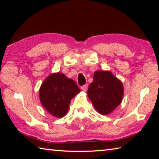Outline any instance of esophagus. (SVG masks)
<instances>
[{
	"mask_svg": "<svg viewBox=\"0 0 159 159\" xmlns=\"http://www.w3.org/2000/svg\"><path fill=\"white\" fill-rule=\"evenodd\" d=\"M81 90H83V91H84V92H85V91H87V89H88V85L87 84H85V85H83V86H81Z\"/></svg>",
	"mask_w": 159,
	"mask_h": 159,
	"instance_id": "obj_1",
	"label": "esophagus"
}]
</instances>
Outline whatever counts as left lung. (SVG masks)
I'll list each match as a JSON object with an SVG mask.
<instances>
[{
	"instance_id": "left-lung-1",
	"label": "left lung",
	"mask_w": 159,
	"mask_h": 159,
	"mask_svg": "<svg viewBox=\"0 0 159 159\" xmlns=\"http://www.w3.org/2000/svg\"><path fill=\"white\" fill-rule=\"evenodd\" d=\"M88 96L99 114L107 115L119 105L123 99L121 81L109 71H96L93 81L88 90Z\"/></svg>"
}]
</instances>
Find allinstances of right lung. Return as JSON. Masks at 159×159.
Here are the masks:
<instances>
[{
	"label": "right lung",
	"mask_w": 159,
	"mask_h": 159,
	"mask_svg": "<svg viewBox=\"0 0 159 159\" xmlns=\"http://www.w3.org/2000/svg\"><path fill=\"white\" fill-rule=\"evenodd\" d=\"M80 92L74 80L58 72L50 74L43 82L39 98L43 107L50 114L61 118L68 111L72 98Z\"/></svg>",
	"instance_id": "1"
}]
</instances>
